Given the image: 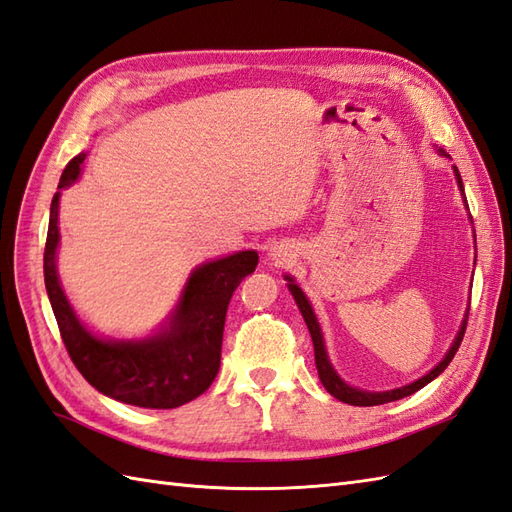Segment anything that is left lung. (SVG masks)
<instances>
[{"label":"left lung","mask_w":512,"mask_h":512,"mask_svg":"<svg viewBox=\"0 0 512 512\" xmlns=\"http://www.w3.org/2000/svg\"><path fill=\"white\" fill-rule=\"evenodd\" d=\"M439 153H441V155H448L443 149H439ZM454 175H456V181H458V188H461V192H463V179H461V173H458L456 166H454ZM463 196H465V192H463ZM465 203H467V199H465ZM285 281H287V287H290V292H292V296H294V300H296V305H298L300 313H303L305 324H307V329H309V333H311L313 350H316V368H318V374H320V381H322L324 389L329 391L333 398L342 400V402H346V404H352V406L387 404V402H393V400H400V398L411 396V393H415L417 389L426 387V385L432 381V378H437L445 368H448L450 361H452L454 355H456L458 346H461V342H463V335H465V329H467V316H469V311L465 313V320H463V324H461V331H458V335H456V339H454V344H452L450 350H448V355L443 357V361L437 365V368H432L426 376L417 378L415 383L398 387V389H391V391H361V389H355V387L346 385V383L342 381V378H339V376L335 374L329 357H326V348H324V339H322V331H320L318 318H316V313H313L307 296H305L303 290H300V287L294 283L292 277H285Z\"/></svg>","instance_id":"left-lung-1"}]
</instances>
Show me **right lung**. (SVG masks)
<instances>
[{
	"label": "right lung",
	"instance_id": "obj_1",
	"mask_svg": "<svg viewBox=\"0 0 512 512\" xmlns=\"http://www.w3.org/2000/svg\"><path fill=\"white\" fill-rule=\"evenodd\" d=\"M84 160L86 153L73 157L58 188H67L80 177ZM58 203L60 192L51 201L43 270L60 337L75 368L97 391L144 409H175L199 398L218 374L229 300L246 274L255 272L257 253L242 251L196 268L168 326L157 335L138 342H106L84 329L60 287Z\"/></svg>",
	"mask_w": 512,
	"mask_h": 512
}]
</instances>
